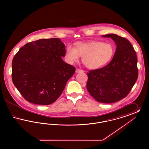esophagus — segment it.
Wrapping results in <instances>:
<instances>
[{
    "instance_id": "esophagus-1",
    "label": "esophagus",
    "mask_w": 149,
    "mask_h": 149,
    "mask_svg": "<svg viewBox=\"0 0 149 149\" xmlns=\"http://www.w3.org/2000/svg\"><path fill=\"white\" fill-rule=\"evenodd\" d=\"M75 72H77V73H79V72H84L83 70H81V69H76V71Z\"/></svg>"
}]
</instances>
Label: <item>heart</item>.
<instances>
[{"label":"heart","mask_w":149,"mask_h":149,"mask_svg":"<svg viewBox=\"0 0 149 149\" xmlns=\"http://www.w3.org/2000/svg\"><path fill=\"white\" fill-rule=\"evenodd\" d=\"M114 48L109 43L99 41L79 42L75 47L68 45L65 57L68 63L72 64L82 56V62L91 69H98L108 64L113 55Z\"/></svg>","instance_id":"heart-1"}]
</instances>
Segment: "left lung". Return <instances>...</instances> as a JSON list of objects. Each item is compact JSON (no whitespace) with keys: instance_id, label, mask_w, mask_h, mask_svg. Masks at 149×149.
<instances>
[{"instance_id":"8db88e82","label":"left lung","mask_w":149,"mask_h":149,"mask_svg":"<svg viewBox=\"0 0 149 149\" xmlns=\"http://www.w3.org/2000/svg\"><path fill=\"white\" fill-rule=\"evenodd\" d=\"M102 37L111 38L116 44V50L106 66L89 71L86 88L97 101L112 103L125 98L135 85L138 78L137 58L127 39L116 34Z\"/></svg>"}]
</instances>
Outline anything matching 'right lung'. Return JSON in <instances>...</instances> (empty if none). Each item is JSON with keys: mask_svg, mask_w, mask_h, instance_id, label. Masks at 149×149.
<instances>
[{"mask_svg": "<svg viewBox=\"0 0 149 149\" xmlns=\"http://www.w3.org/2000/svg\"><path fill=\"white\" fill-rule=\"evenodd\" d=\"M65 47L60 38L41 39L26 43L15 55L12 81L27 101L49 105L61 95L75 71L62 59Z\"/></svg>", "mask_w": 149, "mask_h": 149, "instance_id": "add662e5", "label": "right lung"}]
</instances>
